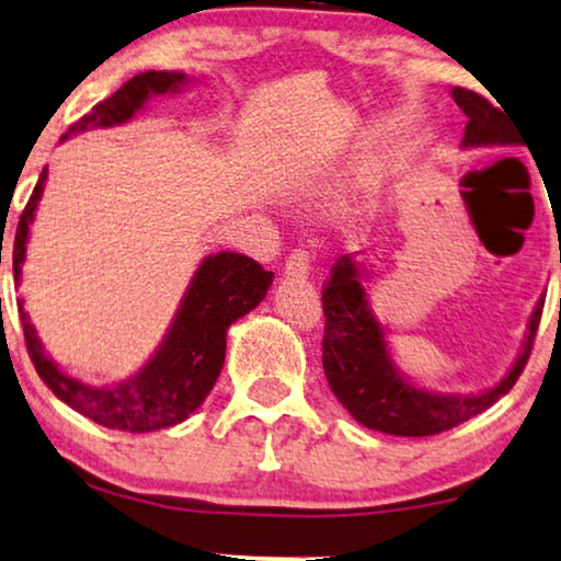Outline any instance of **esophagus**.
Returning <instances> with one entry per match:
<instances>
[{
    "instance_id": "1",
    "label": "esophagus",
    "mask_w": 561,
    "mask_h": 561,
    "mask_svg": "<svg viewBox=\"0 0 561 561\" xmlns=\"http://www.w3.org/2000/svg\"><path fill=\"white\" fill-rule=\"evenodd\" d=\"M311 263L313 255L306 248L290 250V255L286 260V275H290V278H306V275L311 273Z\"/></svg>"
}]
</instances>
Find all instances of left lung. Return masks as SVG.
I'll use <instances>...</instances> for the list:
<instances>
[{"mask_svg": "<svg viewBox=\"0 0 561 561\" xmlns=\"http://www.w3.org/2000/svg\"><path fill=\"white\" fill-rule=\"evenodd\" d=\"M451 96L467 117L462 140L467 148L470 145L511 148L520 142L518 127L505 117L503 106L497 110L485 96L459 87L451 91ZM321 306H324L327 319L321 363H324L329 388L359 424L393 436H434L449 432L508 393L531 355L543 311V301H539L528 324L524 352L495 388L474 396H442L411 386L396 373L386 340H382V329L367 306L359 271L352 257L336 260L321 290Z\"/></svg>", "mask_w": 561, "mask_h": 561, "instance_id": "obj_1", "label": "left lung"}]
</instances>
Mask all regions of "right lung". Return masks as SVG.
<instances>
[{
    "instance_id": "1",
    "label": "right lung",
    "mask_w": 561,
    "mask_h": 561,
    "mask_svg": "<svg viewBox=\"0 0 561 561\" xmlns=\"http://www.w3.org/2000/svg\"><path fill=\"white\" fill-rule=\"evenodd\" d=\"M183 81L186 76L173 71L137 73L127 83H122L110 99L99 102L89 114L73 122L68 133L127 122L150 96L175 91ZM45 179L48 173L43 171L33 196L22 209L18 232H14L12 271L18 280L22 260H25L30 221H33L37 198L43 194ZM271 283L273 273L248 255L217 252V255L206 257L191 280L179 317L156 357L142 367V373L114 388H91L60 373L37 342L22 301L20 321L22 332H25L27 355L33 359L37 375L60 401L106 428L142 434L181 424L204 403L219 378L221 365H225L229 324L255 309L265 298Z\"/></svg>"
}]
</instances>
